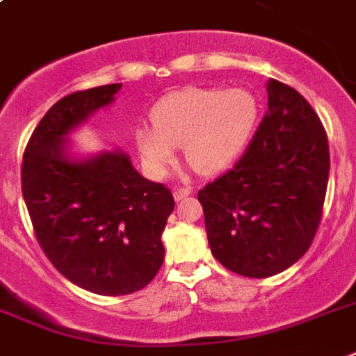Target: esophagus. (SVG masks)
Listing matches in <instances>:
<instances>
[{"instance_id": "obj_1", "label": "esophagus", "mask_w": 356, "mask_h": 356, "mask_svg": "<svg viewBox=\"0 0 356 356\" xmlns=\"http://www.w3.org/2000/svg\"><path fill=\"white\" fill-rule=\"evenodd\" d=\"M172 196H175L176 202H181V200H185L187 196H191V189H187V187H178V189H175Z\"/></svg>"}]
</instances>
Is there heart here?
I'll use <instances>...</instances> for the list:
<instances>
[{
    "mask_svg": "<svg viewBox=\"0 0 356 356\" xmlns=\"http://www.w3.org/2000/svg\"><path fill=\"white\" fill-rule=\"evenodd\" d=\"M257 118L251 90L187 87L161 98L151 111L152 129H136L134 140L152 176L169 171L180 147L195 171L216 175L242 154Z\"/></svg>",
    "mask_w": 356,
    "mask_h": 356,
    "instance_id": "b5f03b06",
    "label": "heart"
}]
</instances>
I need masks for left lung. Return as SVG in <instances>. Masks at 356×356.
I'll return each instance as SVG.
<instances>
[{"mask_svg": "<svg viewBox=\"0 0 356 356\" xmlns=\"http://www.w3.org/2000/svg\"><path fill=\"white\" fill-rule=\"evenodd\" d=\"M330 178L324 125L289 85L267 81V113L242 158L198 191L211 252L229 271H286L316 234Z\"/></svg>", "mask_w": 356, "mask_h": 356, "instance_id": "1", "label": "left lung"}]
</instances>
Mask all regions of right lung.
I'll return each instance as SVG.
<instances>
[{
    "label": "right lung",
    "instance_id": "right-lung-1",
    "mask_svg": "<svg viewBox=\"0 0 356 356\" xmlns=\"http://www.w3.org/2000/svg\"><path fill=\"white\" fill-rule=\"evenodd\" d=\"M122 83L56 102L26 143L22 191L32 227L52 266L81 289L131 295L160 271L161 233L175 209L165 185L143 178L123 151L69 152V134L114 102Z\"/></svg>",
    "mask_w": 356,
    "mask_h": 356
}]
</instances>
